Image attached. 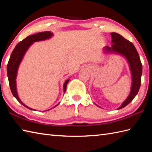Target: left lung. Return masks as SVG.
Listing matches in <instances>:
<instances>
[{
  "label": "left lung",
  "instance_id": "obj_1",
  "mask_svg": "<svg viewBox=\"0 0 152 152\" xmlns=\"http://www.w3.org/2000/svg\"><path fill=\"white\" fill-rule=\"evenodd\" d=\"M111 35L112 37V45L111 47L106 46L104 47V52L106 53H115L123 56L129 64L132 75V85L129 96L117 109H121L129 105L138 94L141 84L142 65L137 50L130 41H128L117 33L112 32Z\"/></svg>",
  "mask_w": 152,
  "mask_h": 152
}]
</instances>
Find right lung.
<instances>
[{
    "label": "right lung",
    "mask_w": 152,
    "mask_h": 152,
    "mask_svg": "<svg viewBox=\"0 0 152 152\" xmlns=\"http://www.w3.org/2000/svg\"><path fill=\"white\" fill-rule=\"evenodd\" d=\"M53 35V34L50 31H43V32L37 33V34H35L34 35H29V36H28L26 38H25L24 39H23L22 41H20V43H18L16 45V46L15 47L12 53L10 59H9V61L8 62L7 75L8 78L9 85H10V88L12 93L14 97L16 98V99L22 105H23V106L26 107V108H28L30 110H34V109H33L30 107H29L26 106L25 104L20 100V99L18 97V95L17 88H16V81L18 70L20 64L21 63V62H22L26 51L28 50L29 47H30L33 43L34 42H36V41L48 39H50L51 37ZM69 80L70 79H68L64 83V85H63L64 93H65V91H66V86L68 84V82H69ZM58 104L55 105L54 107L57 106Z\"/></svg>",
    "instance_id": "right-lung-1"
}]
</instances>
